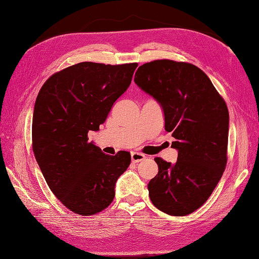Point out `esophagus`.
Instances as JSON below:
<instances>
[{
    "mask_svg": "<svg viewBox=\"0 0 259 259\" xmlns=\"http://www.w3.org/2000/svg\"><path fill=\"white\" fill-rule=\"evenodd\" d=\"M132 161L133 162H140V161H143L146 156L143 154V153H139V152H132Z\"/></svg>",
    "mask_w": 259,
    "mask_h": 259,
    "instance_id": "obj_1",
    "label": "esophagus"
}]
</instances>
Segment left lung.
I'll return each mask as SVG.
<instances>
[{"mask_svg":"<svg viewBox=\"0 0 259 259\" xmlns=\"http://www.w3.org/2000/svg\"><path fill=\"white\" fill-rule=\"evenodd\" d=\"M135 83L159 101L165 130L178 156L174 164L155 158L159 173L148 184L153 205L185 216L214 191L227 164L229 112L208 76L189 62L160 59L140 66Z\"/></svg>","mask_w":259,"mask_h":259,"instance_id":"8db88e82","label":"left lung"}]
</instances>
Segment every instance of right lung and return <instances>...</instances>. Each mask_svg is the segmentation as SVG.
Listing matches in <instances>:
<instances>
[{"label": "right lung", "instance_id": "right-lung-1", "mask_svg": "<svg viewBox=\"0 0 259 259\" xmlns=\"http://www.w3.org/2000/svg\"><path fill=\"white\" fill-rule=\"evenodd\" d=\"M137 62L84 61L50 76L35 100L32 149L52 192L73 213L91 216L114 198V186L131 164L126 151L105 154L89 143L114 101L127 90Z\"/></svg>", "mask_w": 259, "mask_h": 259}]
</instances>
